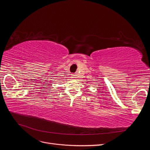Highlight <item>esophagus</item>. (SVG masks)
<instances>
[{
    "label": "esophagus",
    "mask_w": 150,
    "mask_h": 150,
    "mask_svg": "<svg viewBox=\"0 0 150 150\" xmlns=\"http://www.w3.org/2000/svg\"><path fill=\"white\" fill-rule=\"evenodd\" d=\"M72 76H74V75H73V74H72Z\"/></svg>",
    "instance_id": "esophagus-1"
}]
</instances>
